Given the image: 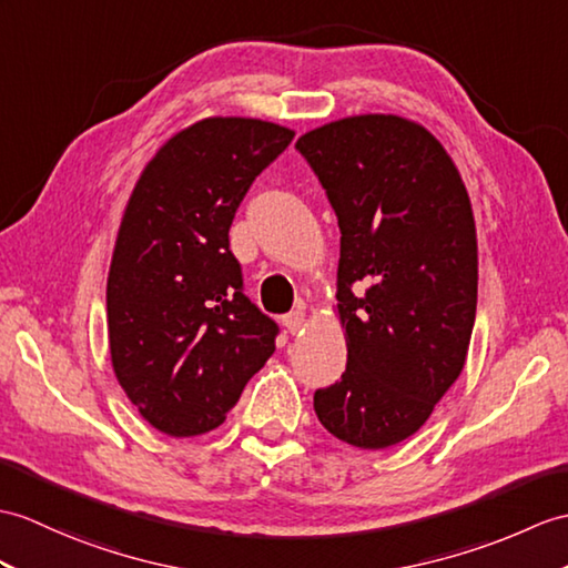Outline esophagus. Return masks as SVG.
Listing matches in <instances>:
<instances>
[{"label":"esophagus","mask_w":568,"mask_h":568,"mask_svg":"<svg viewBox=\"0 0 568 568\" xmlns=\"http://www.w3.org/2000/svg\"><path fill=\"white\" fill-rule=\"evenodd\" d=\"M283 324H285V328L290 334H300L302 328H305V324H307V320H305V312H290V314H285L283 316Z\"/></svg>","instance_id":"esophagus-1"}]
</instances>
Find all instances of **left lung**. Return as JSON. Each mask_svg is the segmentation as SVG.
<instances>
[{
    "label": "left lung",
    "mask_w": 568,
    "mask_h": 568,
    "mask_svg": "<svg viewBox=\"0 0 568 568\" xmlns=\"http://www.w3.org/2000/svg\"><path fill=\"white\" fill-rule=\"evenodd\" d=\"M297 150L338 217L334 312L348 348L314 412L338 440L385 450L426 424L467 361L479 285L469 193L440 140L394 113L338 118Z\"/></svg>",
    "instance_id": "obj_1"
}]
</instances>
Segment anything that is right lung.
<instances>
[{"instance_id": "obj_1", "label": "right lung", "mask_w": 568, "mask_h": 568, "mask_svg": "<svg viewBox=\"0 0 568 568\" xmlns=\"http://www.w3.org/2000/svg\"><path fill=\"white\" fill-rule=\"evenodd\" d=\"M293 138L261 118H203L154 152L128 197L105 283L111 365L171 438L222 426L275 351L278 326L242 293L230 227Z\"/></svg>"}]
</instances>
